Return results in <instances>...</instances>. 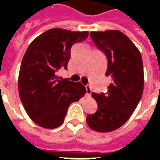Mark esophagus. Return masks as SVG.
I'll return each mask as SVG.
<instances>
[{
	"label": "esophagus",
	"instance_id": "obj_1",
	"mask_svg": "<svg viewBox=\"0 0 160 160\" xmlns=\"http://www.w3.org/2000/svg\"><path fill=\"white\" fill-rule=\"evenodd\" d=\"M86 90H87V96H90L91 93H92V88L89 85H87L86 86Z\"/></svg>",
	"mask_w": 160,
	"mask_h": 160
}]
</instances>
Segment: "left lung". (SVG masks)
Returning <instances> with one entry per match:
<instances>
[{"label": "left lung", "instance_id": "obj_1", "mask_svg": "<svg viewBox=\"0 0 160 160\" xmlns=\"http://www.w3.org/2000/svg\"><path fill=\"white\" fill-rule=\"evenodd\" d=\"M92 39L108 61L105 75L112 82L106 93L92 92L98 111L88 115V126L98 132H111L122 126L141 100L144 87L143 63L139 49L119 31L92 32Z\"/></svg>", "mask_w": 160, "mask_h": 160}]
</instances>
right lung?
Listing matches in <instances>:
<instances>
[{
  "label": "right lung",
  "instance_id": "add662e5",
  "mask_svg": "<svg viewBox=\"0 0 160 160\" xmlns=\"http://www.w3.org/2000/svg\"><path fill=\"white\" fill-rule=\"evenodd\" d=\"M87 37L88 32L54 28L36 38L26 49L19 69V98L30 118L41 127L61 126L70 104L87 92L80 82L57 73L67 69L72 45Z\"/></svg>",
  "mask_w": 160,
  "mask_h": 160
}]
</instances>
